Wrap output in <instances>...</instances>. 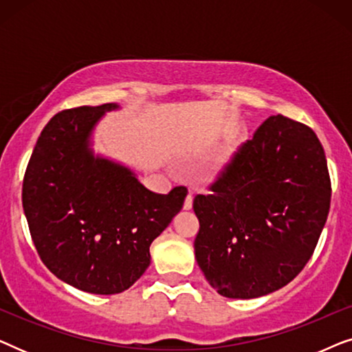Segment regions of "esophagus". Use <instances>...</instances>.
I'll return each instance as SVG.
<instances>
[{
    "mask_svg": "<svg viewBox=\"0 0 352 352\" xmlns=\"http://www.w3.org/2000/svg\"><path fill=\"white\" fill-rule=\"evenodd\" d=\"M192 204H194V195H192L189 192V195H187L186 200H184V210H190Z\"/></svg>",
    "mask_w": 352,
    "mask_h": 352,
    "instance_id": "34e87169",
    "label": "esophagus"
}]
</instances>
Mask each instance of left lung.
<instances>
[{
	"mask_svg": "<svg viewBox=\"0 0 352 352\" xmlns=\"http://www.w3.org/2000/svg\"><path fill=\"white\" fill-rule=\"evenodd\" d=\"M197 195L194 248L206 280L250 300L285 287L309 261L330 210L324 147L306 124L269 117Z\"/></svg>",
	"mask_w": 352,
	"mask_h": 352,
	"instance_id": "left-lung-1",
	"label": "left lung"
}]
</instances>
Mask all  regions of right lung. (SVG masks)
Wrapping results in <instances>:
<instances>
[{
  "mask_svg": "<svg viewBox=\"0 0 352 352\" xmlns=\"http://www.w3.org/2000/svg\"><path fill=\"white\" fill-rule=\"evenodd\" d=\"M117 104L62 110L38 138L22 186L32 240L62 282L94 293L128 290L151 264V243L179 213L186 187L155 194L129 168L94 155L91 136Z\"/></svg>",
  "mask_w": 352,
  "mask_h": 352,
  "instance_id": "add662e5",
  "label": "right lung"
}]
</instances>
